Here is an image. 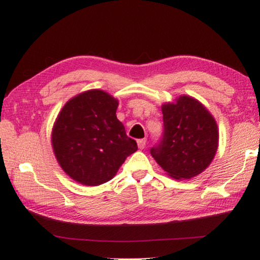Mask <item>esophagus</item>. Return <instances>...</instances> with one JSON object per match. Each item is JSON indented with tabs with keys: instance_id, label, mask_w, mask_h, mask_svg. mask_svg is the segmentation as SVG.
<instances>
[{
	"instance_id": "34e87169",
	"label": "esophagus",
	"mask_w": 260,
	"mask_h": 260,
	"mask_svg": "<svg viewBox=\"0 0 260 260\" xmlns=\"http://www.w3.org/2000/svg\"><path fill=\"white\" fill-rule=\"evenodd\" d=\"M147 144V140L146 139H141V140H138V147L142 150V149H144V147H146Z\"/></svg>"
}]
</instances>
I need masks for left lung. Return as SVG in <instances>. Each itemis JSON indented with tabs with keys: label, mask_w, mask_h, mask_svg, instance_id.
<instances>
[{
	"label": "left lung",
	"mask_w": 260,
	"mask_h": 260,
	"mask_svg": "<svg viewBox=\"0 0 260 260\" xmlns=\"http://www.w3.org/2000/svg\"><path fill=\"white\" fill-rule=\"evenodd\" d=\"M164 131L150 149L151 156L170 177L190 179L210 165L217 152V122L203 104L190 96L161 107Z\"/></svg>",
	"instance_id": "left-lung-1"
}]
</instances>
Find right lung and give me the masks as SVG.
Masks as SVG:
<instances>
[{"mask_svg": "<svg viewBox=\"0 0 260 260\" xmlns=\"http://www.w3.org/2000/svg\"><path fill=\"white\" fill-rule=\"evenodd\" d=\"M118 101L103 90L79 94L64 105L52 128L55 156L77 182L99 186L111 180L138 150L117 119Z\"/></svg>", "mask_w": 260, "mask_h": 260, "instance_id": "obj_1", "label": "right lung"}]
</instances>
